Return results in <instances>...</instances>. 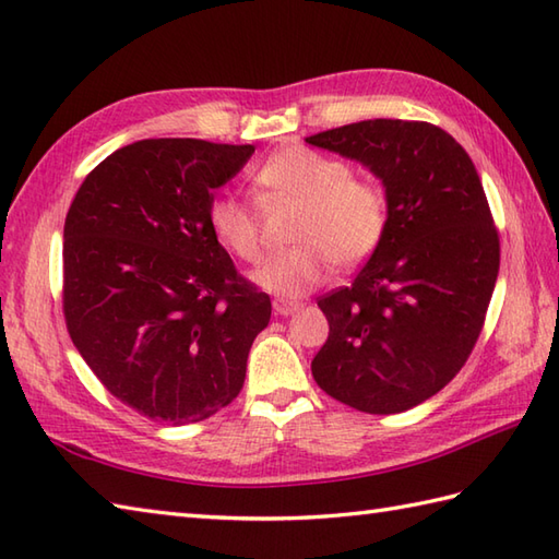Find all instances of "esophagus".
Segmentation results:
<instances>
[{"mask_svg": "<svg viewBox=\"0 0 559 559\" xmlns=\"http://www.w3.org/2000/svg\"><path fill=\"white\" fill-rule=\"evenodd\" d=\"M300 302H293V300H273V312H276L278 317H288V314H295L300 310Z\"/></svg>", "mask_w": 559, "mask_h": 559, "instance_id": "obj_1", "label": "esophagus"}]
</instances>
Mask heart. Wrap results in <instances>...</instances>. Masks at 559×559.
I'll use <instances>...</instances> for the list:
<instances>
[{"label":"heart","mask_w":559,"mask_h":559,"mask_svg":"<svg viewBox=\"0 0 559 559\" xmlns=\"http://www.w3.org/2000/svg\"><path fill=\"white\" fill-rule=\"evenodd\" d=\"M257 185L273 199L300 204L293 242L283 254L271 257L254 273V281L271 293L298 298L326 278L331 261L341 269L358 266L382 242L386 233L384 189L353 177L350 165L324 153L290 146L261 165ZM209 225L218 242L245 261H259L261 230L257 211L230 192L209 204Z\"/></svg>","instance_id":"obj_1"}]
</instances>
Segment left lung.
I'll return each mask as SVG.
<instances>
[{
  "label": "left lung",
  "mask_w": 559,
  "mask_h": 559,
  "mask_svg": "<svg viewBox=\"0 0 559 559\" xmlns=\"http://www.w3.org/2000/svg\"><path fill=\"white\" fill-rule=\"evenodd\" d=\"M362 163L386 194V233L353 286L319 298L329 338L314 382L346 406L391 415L444 389L476 346L500 271L476 165L427 122L365 120L305 139Z\"/></svg>",
  "instance_id": "obj_1"
}]
</instances>
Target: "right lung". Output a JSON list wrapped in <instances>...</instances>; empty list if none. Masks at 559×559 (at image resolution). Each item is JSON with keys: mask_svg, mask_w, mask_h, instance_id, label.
I'll list each match as a JSON object with an SVG mask.
<instances>
[{"mask_svg": "<svg viewBox=\"0 0 559 559\" xmlns=\"http://www.w3.org/2000/svg\"><path fill=\"white\" fill-rule=\"evenodd\" d=\"M254 146L144 139L88 173L64 221V317L81 358L151 420L211 418L240 394L271 300L209 225Z\"/></svg>", "mask_w": 559, "mask_h": 559, "instance_id": "right-lung-1", "label": "right lung"}]
</instances>
